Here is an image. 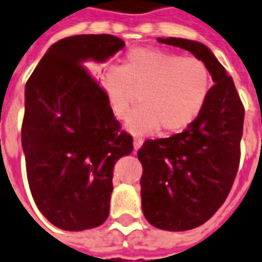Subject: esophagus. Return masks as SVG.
<instances>
[{
  "label": "esophagus",
  "mask_w": 262,
  "mask_h": 262,
  "mask_svg": "<svg viewBox=\"0 0 262 262\" xmlns=\"http://www.w3.org/2000/svg\"><path fill=\"white\" fill-rule=\"evenodd\" d=\"M142 143H143V139L142 138H135L134 139V150H135V152H137V150H138L139 147L142 146Z\"/></svg>",
  "instance_id": "34e87169"
}]
</instances>
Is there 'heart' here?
Instances as JSON below:
<instances>
[{
	"instance_id": "b5f03b06",
	"label": "heart",
	"mask_w": 262,
	"mask_h": 262,
	"mask_svg": "<svg viewBox=\"0 0 262 262\" xmlns=\"http://www.w3.org/2000/svg\"><path fill=\"white\" fill-rule=\"evenodd\" d=\"M99 82L116 119H124L141 92L142 106L129 116L125 127L135 135L163 128L184 131L198 119L211 90L207 64L198 56H180L159 48L129 51L120 68L105 69Z\"/></svg>"
}]
</instances>
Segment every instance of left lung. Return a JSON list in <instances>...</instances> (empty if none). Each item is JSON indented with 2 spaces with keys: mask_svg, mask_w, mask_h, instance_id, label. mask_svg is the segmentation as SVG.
<instances>
[{
  "mask_svg": "<svg viewBox=\"0 0 262 262\" xmlns=\"http://www.w3.org/2000/svg\"><path fill=\"white\" fill-rule=\"evenodd\" d=\"M207 64L215 82L198 119L170 138L147 139L142 164V211L149 224L171 232L203 225L225 202L241 161L245 107L231 76L202 42L159 38Z\"/></svg>",
  "mask_w": 262,
  "mask_h": 262,
  "instance_id": "1",
  "label": "left lung"
}]
</instances>
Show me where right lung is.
I'll list each match as a JSON object with an SVG mask.
<instances>
[{"instance_id": "obj_1", "label": "right lung", "mask_w": 262, "mask_h": 262, "mask_svg": "<svg viewBox=\"0 0 262 262\" xmlns=\"http://www.w3.org/2000/svg\"><path fill=\"white\" fill-rule=\"evenodd\" d=\"M124 45L110 34L66 37L49 47L26 82L27 181L38 210L63 231H85L107 220L113 167L134 149L133 137L84 66L103 62Z\"/></svg>"}]
</instances>
